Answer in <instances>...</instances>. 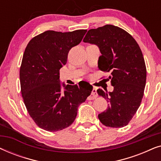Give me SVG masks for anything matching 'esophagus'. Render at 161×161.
Here are the masks:
<instances>
[{
	"instance_id": "obj_1",
	"label": "esophagus",
	"mask_w": 161,
	"mask_h": 161,
	"mask_svg": "<svg viewBox=\"0 0 161 161\" xmlns=\"http://www.w3.org/2000/svg\"><path fill=\"white\" fill-rule=\"evenodd\" d=\"M97 96H98V94H97V90L95 89H93V90H92V92L91 95L88 97V100H94V99H96L97 97Z\"/></svg>"
}]
</instances>
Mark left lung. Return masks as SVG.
<instances>
[{
	"instance_id": "obj_1",
	"label": "left lung",
	"mask_w": 161,
	"mask_h": 161,
	"mask_svg": "<svg viewBox=\"0 0 161 161\" xmlns=\"http://www.w3.org/2000/svg\"><path fill=\"white\" fill-rule=\"evenodd\" d=\"M83 42L98 46L102 54L98 68L111 73L113 92L97 89L109 103L99 119L106 127L126 126L140 106L146 85L147 69L139 45L126 31L112 25L89 30Z\"/></svg>"
}]
</instances>
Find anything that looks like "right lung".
Instances as JSON below:
<instances>
[{
    "label": "right lung",
    "mask_w": 161,
    "mask_h": 161,
    "mask_svg": "<svg viewBox=\"0 0 161 161\" xmlns=\"http://www.w3.org/2000/svg\"><path fill=\"white\" fill-rule=\"evenodd\" d=\"M87 31H47L33 37L26 46L19 69L21 94L26 109L36 125L55 132L70 126L78 108L93 86L67 85L61 89L59 70L67 64L69 51Z\"/></svg>",
    "instance_id": "add662e5"
}]
</instances>
